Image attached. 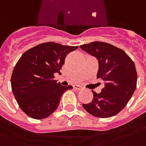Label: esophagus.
Segmentation results:
<instances>
[{
	"label": "esophagus",
	"instance_id": "34e87169",
	"mask_svg": "<svg viewBox=\"0 0 146 146\" xmlns=\"http://www.w3.org/2000/svg\"><path fill=\"white\" fill-rule=\"evenodd\" d=\"M73 88H74V89H76V90H81V89H82L80 86H74Z\"/></svg>",
	"mask_w": 146,
	"mask_h": 146
}]
</instances>
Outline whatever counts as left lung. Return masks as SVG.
I'll return each mask as SVG.
<instances>
[{
	"label": "left lung",
	"mask_w": 146,
	"mask_h": 146,
	"mask_svg": "<svg viewBox=\"0 0 146 146\" xmlns=\"http://www.w3.org/2000/svg\"><path fill=\"white\" fill-rule=\"evenodd\" d=\"M80 48L97 58V78L105 82L101 92L92 91L93 99L82 107L91 115L107 118L117 114L127 105L135 91V65L123 50L107 42H95L80 46Z\"/></svg>",
	"instance_id": "left-lung-1"
}]
</instances>
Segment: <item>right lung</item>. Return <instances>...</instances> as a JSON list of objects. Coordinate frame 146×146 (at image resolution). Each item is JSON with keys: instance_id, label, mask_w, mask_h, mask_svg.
<instances>
[{"instance_id": "right-lung-1", "label": "right lung", "mask_w": 146, "mask_h": 146, "mask_svg": "<svg viewBox=\"0 0 146 146\" xmlns=\"http://www.w3.org/2000/svg\"><path fill=\"white\" fill-rule=\"evenodd\" d=\"M78 46L43 42L25 51L15 66L11 85L19 107L29 117L41 120L57 109L64 92L72 86H62L54 80L60 73L67 55Z\"/></svg>"}]
</instances>
